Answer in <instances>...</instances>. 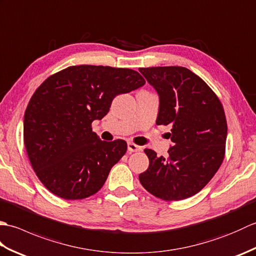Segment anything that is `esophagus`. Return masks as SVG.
Wrapping results in <instances>:
<instances>
[{
	"mask_svg": "<svg viewBox=\"0 0 256 256\" xmlns=\"http://www.w3.org/2000/svg\"><path fill=\"white\" fill-rule=\"evenodd\" d=\"M128 150L132 153V152H140L143 150V148H142V146L136 145L133 142H128Z\"/></svg>",
	"mask_w": 256,
	"mask_h": 256,
	"instance_id": "obj_1",
	"label": "esophagus"
}]
</instances>
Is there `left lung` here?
I'll use <instances>...</instances> for the list:
<instances>
[{
	"instance_id": "8db88e82",
	"label": "left lung",
	"mask_w": 256,
	"mask_h": 256,
	"mask_svg": "<svg viewBox=\"0 0 256 256\" xmlns=\"http://www.w3.org/2000/svg\"><path fill=\"white\" fill-rule=\"evenodd\" d=\"M160 96L157 125H172L168 157L146 148L150 166L140 174L155 197L178 201L199 192L218 172L226 154V118L221 101L199 76L184 67L140 68Z\"/></svg>"
}]
</instances>
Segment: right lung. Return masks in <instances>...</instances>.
<instances>
[{
  "instance_id": "obj_1",
  "label": "right lung",
  "mask_w": 256,
  "mask_h": 256,
  "mask_svg": "<svg viewBox=\"0 0 256 256\" xmlns=\"http://www.w3.org/2000/svg\"><path fill=\"white\" fill-rule=\"evenodd\" d=\"M143 84L132 69L79 64L38 86L24 114V144L32 170L52 194L78 200L102 188L128 144L98 138L92 122L106 116L118 94Z\"/></svg>"
}]
</instances>
